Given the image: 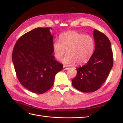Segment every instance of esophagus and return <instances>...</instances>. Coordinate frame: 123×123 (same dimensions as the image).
<instances>
[{
    "instance_id": "esophagus-1",
    "label": "esophagus",
    "mask_w": 123,
    "mask_h": 123,
    "mask_svg": "<svg viewBox=\"0 0 123 123\" xmlns=\"http://www.w3.org/2000/svg\"><path fill=\"white\" fill-rule=\"evenodd\" d=\"M69 68H68V67H67L66 66H63V69H64V70H67V69H68Z\"/></svg>"
}]
</instances>
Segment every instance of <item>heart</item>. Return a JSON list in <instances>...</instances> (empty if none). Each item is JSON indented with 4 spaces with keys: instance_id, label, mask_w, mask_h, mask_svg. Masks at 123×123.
I'll return each mask as SVG.
<instances>
[{
    "instance_id": "b5f03b06",
    "label": "heart",
    "mask_w": 123,
    "mask_h": 123,
    "mask_svg": "<svg viewBox=\"0 0 123 123\" xmlns=\"http://www.w3.org/2000/svg\"><path fill=\"white\" fill-rule=\"evenodd\" d=\"M59 40L55 41L53 44L55 57L61 61L66 50L68 55L62 59V62L67 65L75 62L77 65L84 64L93 54L95 42L89 35L74 31L67 32L59 36Z\"/></svg>"
}]
</instances>
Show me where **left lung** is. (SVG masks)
Returning <instances> with one entry per match:
<instances>
[{"mask_svg": "<svg viewBox=\"0 0 123 123\" xmlns=\"http://www.w3.org/2000/svg\"><path fill=\"white\" fill-rule=\"evenodd\" d=\"M95 49L86 64L77 69L72 80L73 86L82 92H93L105 82L113 66V53L110 40L105 34L95 29Z\"/></svg>", "mask_w": 123, "mask_h": 123, "instance_id": "8db88e82", "label": "left lung"}]
</instances>
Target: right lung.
Returning <instances> with one entry per match:
<instances>
[{
    "instance_id": "1",
    "label": "right lung",
    "mask_w": 123,
    "mask_h": 123,
    "mask_svg": "<svg viewBox=\"0 0 123 123\" xmlns=\"http://www.w3.org/2000/svg\"><path fill=\"white\" fill-rule=\"evenodd\" d=\"M50 28H36L18 39L14 47L12 61L19 82L36 94L47 92L54 85L56 74L63 65L52 55L53 36Z\"/></svg>"
}]
</instances>
